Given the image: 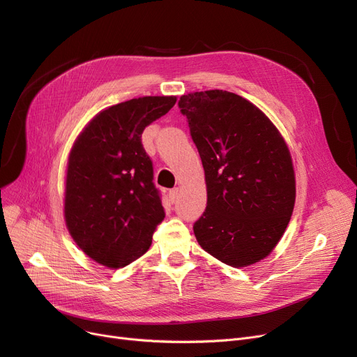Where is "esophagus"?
<instances>
[{
	"instance_id": "obj_1",
	"label": "esophagus",
	"mask_w": 357,
	"mask_h": 357,
	"mask_svg": "<svg viewBox=\"0 0 357 357\" xmlns=\"http://www.w3.org/2000/svg\"><path fill=\"white\" fill-rule=\"evenodd\" d=\"M178 195H179V188H174L169 191V199H171V202H175L178 199Z\"/></svg>"
}]
</instances>
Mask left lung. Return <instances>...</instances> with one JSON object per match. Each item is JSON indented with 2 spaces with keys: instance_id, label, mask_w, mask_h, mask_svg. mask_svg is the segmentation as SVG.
<instances>
[{
  "instance_id": "8db88e82",
  "label": "left lung",
  "mask_w": 357,
  "mask_h": 357,
  "mask_svg": "<svg viewBox=\"0 0 357 357\" xmlns=\"http://www.w3.org/2000/svg\"><path fill=\"white\" fill-rule=\"evenodd\" d=\"M207 183V208L194 224L199 246L233 268L265 259L284 236L295 204L289 149L273 123L237 93L182 96Z\"/></svg>"
}]
</instances>
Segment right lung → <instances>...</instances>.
Instances as JSON below:
<instances>
[{"label":"right lung","instance_id":"1","mask_svg":"<svg viewBox=\"0 0 357 357\" xmlns=\"http://www.w3.org/2000/svg\"><path fill=\"white\" fill-rule=\"evenodd\" d=\"M176 97H142L108 107L75 140L65 182V221L79 249L109 269L143 256L165 218L143 130Z\"/></svg>","mask_w":357,"mask_h":357}]
</instances>
